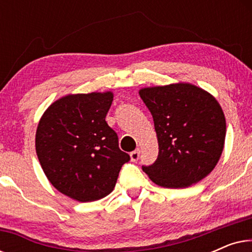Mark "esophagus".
I'll list each match as a JSON object with an SVG mask.
<instances>
[{
    "label": "esophagus",
    "instance_id": "esophagus-1",
    "mask_svg": "<svg viewBox=\"0 0 252 252\" xmlns=\"http://www.w3.org/2000/svg\"><path fill=\"white\" fill-rule=\"evenodd\" d=\"M129 156H130V160L137 161V159L140 158V149H139V148H137V149H135L134 151H132Z\"/></svg>",
    "mask_w": 252,
    "mask_h": 252
}]
</instances>
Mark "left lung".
Instances as JSON below:
<instances>
[{"label": "left lung", "instance_id": "1", "mask_svg": "<svg viewBox=\"0 0 252 252\" xmlns=\"http://www.w3.org/2000/svg\"><path fill=\"white\" fill-rule=\"evenodd\" d=\"M140 96L154 118L158 157L142 166L155 184L186 188L211 172L221 156L225 116L217 99L190 84L143 88Z\"/></svg>", "mask_w": 252, "mask_h": 252}]
</instances>
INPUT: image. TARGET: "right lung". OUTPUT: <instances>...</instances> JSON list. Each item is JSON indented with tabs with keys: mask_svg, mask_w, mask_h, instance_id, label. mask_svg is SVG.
Returning <instances> with one entry per match:
<instances>
[{
	"mask_svg": "<svg viewBox=\"0 0 252 252\" xmlns=\"http://www.w3.org/2000/svg\"><path fill=\"white\" fill-rule=\"evenodd\" d=\"M112 99L110 92L67 95L53 103L37 125L35 149L44 174L75 201L109 195L130 159L105 122Z\"/></svg>",
	"mask_w": 252,
	"mask_h": 252,
	"instance_id": "add662e5",
	"label": "right lung"
}]
</instances>
